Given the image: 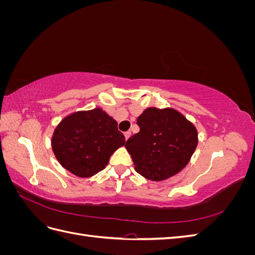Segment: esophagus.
<instances>
[{
  "label": "esophagus",
  "mask_w": 255,
  "mask_h": 255,
  "mask_svg": "<svg viewBox=\"0 0 255 255\" xmlns=\"http://www.w3.org/2000/svg\"><path fill=\"white\" fill-rule=\"evenodd\" d=\"M129 136H130V132H129V130H127V132H125V137H126L127 140L128 139Z\"/></svg>",
  "instance_id": "obj_1"
}]
</instances>
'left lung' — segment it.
<instances>
[{
	"label": "left lung",
	"mask_w": 255,
	"mask_h": 255,
	"mask_svg": "<svg viewBox=\"0 0 255 255\" xmlns=\"http://www.w3.org/2000/svg\"><path fill=\"white\" fill-rule=\"evenodd\" d=\"M139 132L126 148L136 172L152 181H164L188 164L198 144L195 126L173 109H146L137 119Z\"/></svg>",
	"instance_id": "left-lung-1"
}]
</instances>
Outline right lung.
<instances>
[{
	"label": "right lung",
	"instance_id": "right-lung-1",
	"mask_svg": "<svg viewBox=\"0 0 255 255\" xmlns=\"http://www.w3.org/2000/svg\"><path fill=\"white\" fill-rule=\"evenodd\" d=\"M118 123L101 109L69 115L56 127L52 149L59 164L80 177L97 174L125 145Z\"/></svg>",
	"mask_w": 255,
	"mask_h": 255
}]
</instances>
